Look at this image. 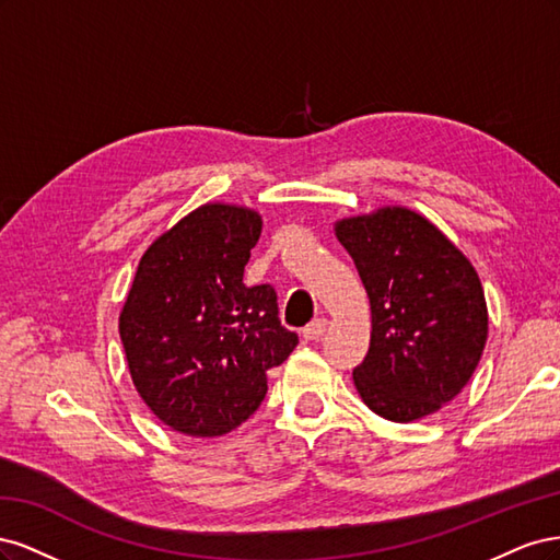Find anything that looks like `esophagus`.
Masks as SVG:
<instances>
[{
    "label": "esophagus",
    "mask_w": 560,
    "mask_h": 560,
    "mask_svg": "<svg viewBox=\"0 0 560 560\" xmlns=\"http://www.w3.org/2000/svg\"><path fill=\"white\" fill-rule=\"evenodd\" d=\"M327 325H329V322L325 317L313 319L311 325L303 329V338H306V341H319V338L325 336V331H327Z\"/></svg>",
    "instance_id": "esophagus-1"
}]
</instances>
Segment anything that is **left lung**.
<instances>
[{"instance_id": "8db88e82", "label": "left lung", "mask_w": 560, "mask_h": 560, "mask_svg": "<svg viewBox=\"0 0 560 560\" xmlns=\"http://www.w3.org/2000/svg\"><path fill=\"white\" fill-rule=\"evenodd\" d=\"M371 303V343L352 381L371 411L411 422L471 378L488 338L477 270L425 217L381 208L336 222Z\"/></svg>"}]
</instances>
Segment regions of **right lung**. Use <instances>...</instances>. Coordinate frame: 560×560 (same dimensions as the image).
<instances>
[{
  "instance_id": "add662e5",
  "label": "right lung",
  "mask_w": 560,
  "mask_h": 560,
  "mask_svg": "<svg viewBox=\"0 0 560 560\" xmlns=\"http://www.w3.org/2000/svg\"><path fill=\"white\" fill-rule=\"evenodd\" d=\"M259 235L254 210L208 202L142 254L118 334L140 397L175 432L238 428L266 397V371L299 343L273 287L243 282Z\"/></svg>"
}]
</instances>
